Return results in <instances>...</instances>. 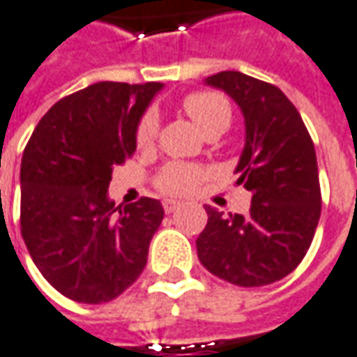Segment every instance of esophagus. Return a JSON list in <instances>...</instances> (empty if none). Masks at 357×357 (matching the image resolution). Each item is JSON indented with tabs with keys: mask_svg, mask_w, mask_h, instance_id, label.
Segmentation results:
<instances>
[{
	"mask_svg": "<svg viewBox=\"0 0 357 357\" xmlns=\"http://www.w3.org/2000/svg\"><path fill=\"white\" fill-rule=\"evenodd\" d=\"M176 208H181V202H176V200H171V198H165L163 200V210L167 213H173Z\"/></svg>",
	"mask_w": 357,
	"mask_h": 357,
	"instance_id": "34e87169",
	"label": "esophagus"
}]
</instances>
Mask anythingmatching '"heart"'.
<instances>
[{"label": "heart", "mask_w": 357, "mask_h": 357, "mask_svg": "<svg viewBox=\"0 0 357 357\" xmlns=\"http://www.w3.org/2000/svg\"><path fill=\"white\" fill-rule=\"evenodd\" d=\"M183 108L206 137L221 136L231 124L229 100L218 91L192 93L183 100ZM155 136H157V118L153 114H146L137 124V146L149 147L153 144ZM202 178L204 171L200 167L171 163L161 171L157 178V186L167 194H188L200 184Z\"/></svg>", "instance_id": "obj_1"}]
</instances>
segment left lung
Here are the masks:
<instances>
[{"label": "left lung", "instance_id": "left-lung-1", "mask_svg": "<svg viewBox=\"0 0 357 357\" xmlns=\"http://www.w3.org/2000/svg\"><path fill=\"white\" fill-rule=\"evenodd\" d=\"M204 83L243 112L245 147L235 173L252 200L247 215L206 206L198 258L229 284L268 286L294 272L311 247L321 218L314 146L297 108L274 85L241 71H220Z\"/></svg>", "mask_w": 357, "mask_h": 357}]
</instances>
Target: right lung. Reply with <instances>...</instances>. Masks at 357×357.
I'll list each match as a JSON object with an SVG mask.
<instances>
[{
	"label": "right lung",
	"instance_id": "add662e5",
	"mask_svg": "<svg viewBox=\"0 0 357 357\" xmlns=\"http://www.w3.org/2000/svg\"><path fill=\"white\" fill-rule=\"evenodd\" d=\"M163 83L100 81L63 97L36 124L21 161V233L61 296L107 303L136 282L163 221L153 198L114 206V165L136 151L142 116Z\"/></svg>",
	"mask_w": 357,
	"mask_h": 357
}]
</instances>
